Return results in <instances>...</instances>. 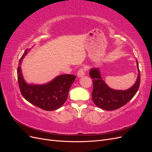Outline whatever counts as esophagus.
I'll return each mask as SVG.
<instances>
[{"mask_svg": "<svg viewBox=\"0 0 152 152\" xmlns=\"http://www.w3.org/2000/svg\"><path fill=\"white\" fill-rule=\"evenodd\" d=\"M86 71V68L85 67L80 68L79 70V71L77 72V76L79 77H83L85 75Z\"/></svg>", "mask_w": 152, "mask_h": 152, "instance_id": "1", "label": "esophagus"}]
</instances>
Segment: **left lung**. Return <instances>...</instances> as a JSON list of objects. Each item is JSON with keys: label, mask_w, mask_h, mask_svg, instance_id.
Instances as JSON below:
<instances>
[{"label": "left lung", "mask_w": 152, "mask_h": 152, "mask_svg": "<svg viewBox=\"0 0 152 152\" xmlns=\"http://www.w3.org/2000/svg\"><path fill=\"white\" fill-rule=\"evenodd\" d=\"M138 75L136 83L130 89L126 91L112 89L104 83L98 69H91L89 72L93 79V90L92 98L94 104L105 110H114L122 107L134 97L140 85V72L137 61Z\"/></svg>", "instance_id": "obj_1"}]
</instances>
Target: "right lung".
<instances>
[{"label":"right lung","instance_id":"right-lung-1","mask_svg":"<svg viewBox=\"0 0 152 152\" xmlns=\"http://www.w3.org/2000/svg\"><path fill=\"white\" fill-rule=\"evenodd\" d=\"M27 54V49L20 59L17 69L18 82L23 98L28 102L46 111H53L65 103L68 91L76 76L66 74L56 78L44 85H28L24 80L21 70L23 58Z\"/></svg>","mask_w":152,"mask_h":152}]
</instances>
